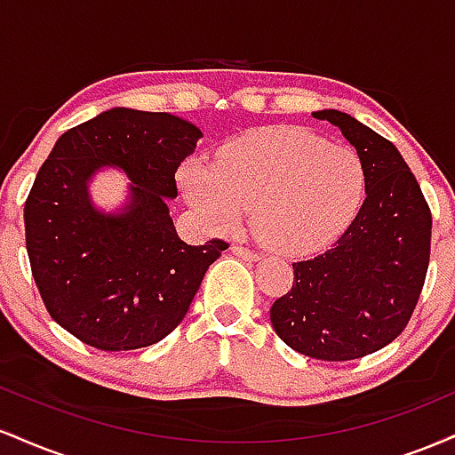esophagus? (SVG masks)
<instances>
[{"mask_svg":"<svg viewBox=\"0 0 455 455\" xmlns=\"http://www.w3.org/2000/svg\"><path fill=\"white\" fill-rule=\"evenodd\" d=\"M231 250H233V254H235V257H239V259H245V260H257V259H259V254L254 252V250L245 248V245H239V243H235Z\"/></svg>","mask_w":455,"mask_h":455,"instance_id":"esophagus-1","label":"esophagus"}]
</instances>
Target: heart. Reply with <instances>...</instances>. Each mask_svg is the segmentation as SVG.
Wrapping results in <instances>:
<instances>
[{
	"label": "heart",
	"mask_w": 455,
	"mask_h": 455,
	"mask_svg": "<svg viewBox=\"0 0 455 455\" xmlns=\"http://www.w3.org/2000/svg\"><path fill=\"white\" fill-rule=\"evenodd\" d=\"M188 198L212 227L235 228L252 210L254 235L282 254H307L336 239L363 190L357 156L304 128H269L227 145L216 166L188 164Z\"/></svg>",
	"instance_id": "1"
}]
</instances>
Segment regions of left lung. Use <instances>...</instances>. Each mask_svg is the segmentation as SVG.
Instances as JSON below:
<instances>
[{"label": "left lung", "mask_w": 455, "mask_h": 455, "mask_svg": "<svg viewBox=\"0 0 455 455\" xmlns=\"http://www.w3.org/2000/svg\"><path fill=\"white\" fill-rule=\"evenodd\" d=\"M312 115L340 128L357 149L365 198L331 248L293 263V286L269 315L297 353L351 362L387 347L409 325L430 263L432 213L391 140L333 108Z\"/></svg>", "instance_id": "obj_1"}]
</instances>
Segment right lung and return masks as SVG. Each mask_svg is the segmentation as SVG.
I'll list each match as a JSON object with an SVG mask.
<instances>
[{"instance_id":"right-lung-1","label":"right lung","mask_w":455,"mask_h":455,"mask_svg":"<svg viewBox=\"0 0 455 455\" xmlns=\"http://www.w3.org/2000/svg\"><path fill=\"white\" fill-rule=\"evenodd\" d=\"M201 130L169 113L111 108L60 137L25 201V245L57 325L100 351L160 342L184 321L203 275L228 248L188 245L166 198ZM133 181L124 214L92 210L86 181L102 165Z\"/></svg>"}]
</instances>
